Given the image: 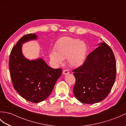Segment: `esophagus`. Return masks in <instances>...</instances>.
Returning a JSON list of instances; mask_svg holds the SVG:
<instances>
[{"mask_svg": "<svg viewBox=\"0 0 126 126\" xmlns=\"http://www.w3.org/2000/svg\"><path fill=\"white\" fill-rule=\"evenodd\" d=\"M69 74V70H63V75H68V74Z\"/></svg>", "mask_w": 126, "mask_h": 126, "instance_id": "1", "label": "esophagus"}]
</instances>
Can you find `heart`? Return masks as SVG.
I'll list each match as a JSON object with an SVG mask.
<instances>
[{"label": "heart", "mask_w": 126, "mask_h": 126, "mask_svg": "<svg viewBox=\"0 0 126 126\" xmlns=\"http://www.w3.org/2000/svg\"><path fill=\"white\" fill-rule=\"evenodd\" d=\"M55 52L49 54L50 58L57 64L67 58L70 66L79 67L83 64L87 52L86 44L83 41L70 37H63L58 40L54 47Z\"/></svg>", "instance_id": "1"}]
</instances>
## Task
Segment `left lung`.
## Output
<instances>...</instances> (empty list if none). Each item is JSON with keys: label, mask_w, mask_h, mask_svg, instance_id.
I'll list each match as a JSON object with an SVG mask.
<instances>
[{"label": "left lung", "mask_w": 126, "mask_h": 126, "mask_svg": "<svg viewBox=\"0 0 126 126\" xmlns=\"http://www.w3.org/2000/svg\"><path fill=\"white\" fill-rule=\"evenodd\" d=\"M74 94L83 104H92L106 98L116 78V62L112 49L104 42L87 56L81 66L73 70Z\"/></svg>", "instance_id": "obj_1"}]
</instances>
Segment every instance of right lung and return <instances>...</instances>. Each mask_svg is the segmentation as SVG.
<instances>
[{"mask_svg":"<svg viewBox=\"0 0 126 126\" xmlns=\"http://www.w3.org/2000/svg\"><path fill=\"white\" fill-rule=\"evenodd\" d=\"M35 34L23 36L12 49L9 58L10 75L14 89L27 101L45 100L53 90L62 74L61 69H52L42 58L29 60L22 52V44L36 40Z\"/></svg>","mask_w":126,"mask_h":126,"instance_id":"add662e5","label":"right lung"}]
</instances>
